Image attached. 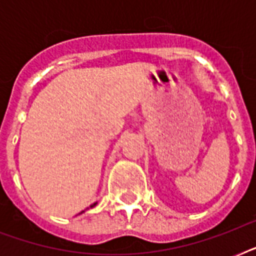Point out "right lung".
I'll use <instances>...</instances> for the list:
<instances>
[{
    "label": "right lung",
    "instance_id": "right-lung-1",
    "mask_svg": "<svg viewBox=\"0 0 256 256\" xmlns=\"http://www.w3.org/2000/svg\"><path fill=\"white\" fill-rule=\"evenodd\" d=\"M96 203H94V204H92V206H90V207H94V206H96Z\"/></svg>",
    "mask_w": 256,
    "mask_h": 256
}]
</instances>
